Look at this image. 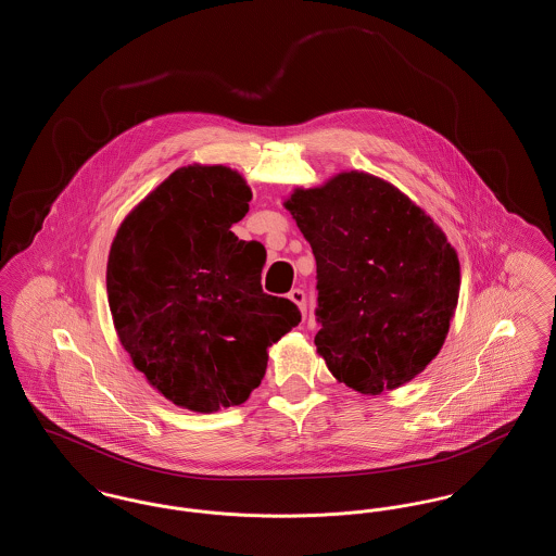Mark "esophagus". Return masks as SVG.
<instances>
[{
    "label": "esophagus",
    "mask_w": 556,
    "mask_h": 556,
    "mask_svg": "<svg viewBox=\"0 0 556 556\" xmlns=\"http://www.w3.org/2000/svg\"><path fill=\"white\" fill-rule=\"evenodd\" d=\"M288 295H290L291 302L300 308V313L306 315V293L302 290H291Z\"/></svg>",
    "instance_id": "esophagus-1"
}]
</instances>
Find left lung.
Returning <instances> with one entry per match:
<instances>
[{"instance_id": "left-lung-1", "label": "left lung", "mask_w": 556, "mask_h": 556, "mask_svg": "<svg viewBox=\"0 0 556 556\" xmlns=\"http://www.w3.org/2000/svg\"><path fill=\"white\" fill-rule=\"evenodd\" d=\"M286 208L317 261L315 344L327 369L370 396L415 379L442 350L458 302L460 265L444 231L358 170L293 189Z\"/></svg>"}]
</instances>
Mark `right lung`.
Listing matches in <instances>:
<instances>
[{
	"instance_id": "right-lung-1",
	"label": "right lung",
	"mask_w": 556,
	"mask_h": 556,
	"mask_svg": "<svg viewBox=\"0 0 556 556\" xmlns=\"http://www.w3.org/2000/svg\"><path fill=\"white\" fill-rule=\"evenodd\" d=\"M252 191L238 170L177 168L121 223L108 256L110 313L135 369L193 413L243 404L265 377L268 345L300 323L261 286L265 252L231 225Z\"/></svg>"
}]
</instances>
